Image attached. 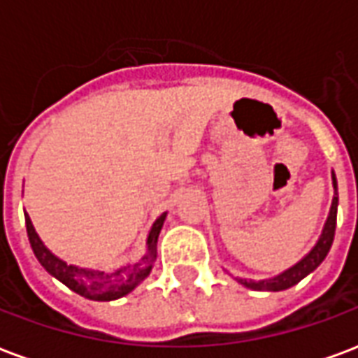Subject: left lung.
<instances>
[{
  "label": "left lung",
  "mask_w": 358,
  "mask_h": 358,
  "mask_svg": "<svg viewBox=\"0 0 358 358\" xmlns=\"http://www.w3.org/2000/svg\"><path fill=\"white\" fill-rule=\"evenodd\" d=\"M331 180H334L336 195H334V201H331L328 220L324 224L322 236H320V240L316 241L315 248L310 249V253L303 257L297 264H293L292 268H287L278 276L268 278V280H259V282H255V280H240V284H243L245 287H251V289H257V292H282V289H287V287L301 282L303 278L310 274L318 264L322 263L331 248L334 234H336V218H338V182H336V174H331Z\"/></svg>",
  "instance_id": "obj_1"
}]
</instances>
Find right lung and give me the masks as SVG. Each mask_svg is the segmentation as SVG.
<instances>
[{"label":"right lung","instance_id":"right-lung-1","mask_svg":"<svg viewBox=\"0 0 358 358\" xmlns=\"http://www.w3.org/2000/svg\"><path fill=\"white\" fill-rule=\"evenodd\" d=\"M24 218H27L28 240H30L36 259L40 261V264L50 272L51 276H55L69 289H73L74 293H78L86 299L115 301L126 295V293L132 292L141 280H145L149 276V272L153 268V263L157 259V240H159V232L163 228L166 213H163L161 217L157 218L155 224L151 226V230H149L148 253L141 257L138 263L122 266V268L109 272V274L101 272V270L78 268V266H73V264H66L65 261H61L59 257L53 255L50 249L43 245L40 236L36 234L30 217L24 215Z\"/></svg>","mask_w":358,"mask_h":358}]
</instances>
